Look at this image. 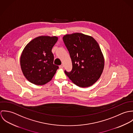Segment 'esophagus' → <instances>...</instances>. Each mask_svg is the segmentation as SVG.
<instances>
[{
	"instance_id": "obj_1",
	"label": "esophagus",
	"mask_w": 133,
	"mask_h": 133,
	"mask_svg": "<svg viewBox=\"0 0 133 133\" xmlns=\"http://www.w3.org/2000/svg\"><path fill=\"white\" fill-rule=\"evenodd\" d=\"M59 68H63V64H61V65H59Z\"/></svg>"
}]
</instances>
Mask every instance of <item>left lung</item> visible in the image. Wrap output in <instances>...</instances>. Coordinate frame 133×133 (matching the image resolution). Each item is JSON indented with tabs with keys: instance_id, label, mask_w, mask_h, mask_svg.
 I'll use <instances>...</instances> for the list:
<instances>
[{
	"instance_id": "obj_1",
	"label": "left lung",
	"mask_w": 133,
	"mask_h": 133,
	"mask_svg": "<svg viewBox=\"0 0 133 133\" xmlns=\"http://www.w3.org/2000/svg\"><path fill=\"white\" fill-rule=\"evenodd\" d=\"M72 62L71 72L65 74L78 87L92 85L101 76L104 59L100 46L94 38L76 33L63 37Z\"/></svg>"
}]
</instances>
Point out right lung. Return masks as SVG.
I'll return each mask as SVG.
<instances>
[{
  "instance_id": "right-lung-1",
  "label": "right lung",
  "mask_w": 133,
  "mask_h": 133,
  "mask_svg": "<svg viewBox=\"0 0 133 133\" xmlns=\"http://www.w3.org/2000/svg\"><path fill=\"white\" fill-rule=\"evenodd\" d=\"M58 40L56 36H42L31 40L23 49L20 57L22 73L30 82L43 85L49 82L56 72L52 49Z\"/></svg>"
}]
</instances>
